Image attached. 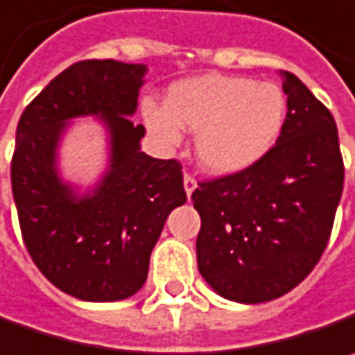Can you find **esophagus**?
<instances>
[{
	"mask_svg": "<svg viewBox=\"0 0 355 355\" xmlns=\"http://www.w3.org/2000/svg\"><path fill=\"white\" fill-rule=\"evenodd\" d=\"M198 187V182L191 178V175H184V189H186V193H187V198H191V193H193V189Z\"/></svg>",
	"mask_w": 355,
	"mask_h": 355,
	"instance_id": "obj_1",
	"label": "esophagus"
}]
</instances>
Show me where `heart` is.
I'll use <instances>...</instances> for the list:
<instances>
[{
	"instance_id": "b5f03b06",
	"label": "heart",
	"mask_w": 355,
	"mask_h": 355,
	"mask_svg": "<svg viewBox=\"0 0 355 355\" xmlns=\"http://www.w3.org/2000/svg\"><path fill=\"white\" fill-rule=\"evenodd\" d=\"M286 110L279 85L239 76L182 80L169 87L166 105H141L148 130L166 148L180 144L182 128L198 132V159L218 175L243 171L272 150Z\"/></svg>"
}]
</instances>
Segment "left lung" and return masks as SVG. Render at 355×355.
I'll return each mask as SVG.
<instances>
[{
  "mask_svg": "<svg viewBox=\"0 0 355 355\" xmlns=\"http://www.w3.org/2000/svg\"><path fill=\"white\" fill-rule=\"evenodd\" d=\"M288 116L275 146L248 169L193 191L196 252L209 288L239 304L293 290L322 257L344 189L336 121L290 71Z\"/></svg>",
  "mask_w": 355,
  "mask_h": 355,
  "instance_id": "8db88e82",
  "label": "left lung"
}]
</instances>
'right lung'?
<instances>
[{
	"instance_id": "right-lung-1",
	"label": "right lung",
	"mask_w": 355,
	"mask_h": 355,
	"mask_svg": "<svg viewBox=\"0 0 355 355\" xmlns=\"http://www.w3.org/2000/svg\"><path fill=\"white\" fill-rule=\"evenodd\" d=\"M146 73L144 63H73L17 123L11 189L27 252L58 290L83 302L139 292L164 223L186 204L182 166L144 153L146 128L130 119ZM80 116H96L106 133V168L92 187L61 173L62 139Z\"/></svg>"
}]
</instances>
